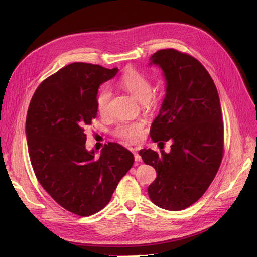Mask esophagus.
I'll return each instance as SVG.
<instances>
[{
	"instance_id": "obj_1",
	"label": "esophagus",
	"mask_w": 257,
	"mask_h": 257,
	"mask_svg": "<svg viewBox=\"0 0 257 257\" xmlns=\"http://www.w3.org/2000/svg\"><path fill=\"white\" fill-rule=\"evenodd\" d=\"M133 154H134V159H136L137 163H140V161H142V156H141L138 152L134 151V152H133Z\"/></svg>"
}]
</instances>
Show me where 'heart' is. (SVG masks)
<instances>
[{
    "label": "heart",
    "instance_id": "b5f03b06",
    "mask_svg": "<svg viewBox=\"0 0 257 257\" xmlns=\"http://www.w3.org/2000/svg\"><path fill=\"white\" fill-rule=\"evenodd\" d=\"M118 85L141 103L150 104L152 102L153 85L151 80L136 70H131L121 76L118 80ZM111 92L109 89L103 88L99 91L96 99V106L101 115L108 113ZM144 123L142 121H121L114 128L113 134L127 143L137 144L142 139Z\"/></svg>",
    "mask_w": 257,
    "mask_h": 257
}]
</instances>
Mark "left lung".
<instances>
[{"label": "left lung", "mask_w": 257, "mask_h": 257, "mask_svg": "<svg viewBox=\"0 0 257 257\" xmlns=\"http://www.w3.org/2000/svg\"><path fill=\"white\" fill-rule=\"evenodd\" d=\"M150 64L161 67L166 97L153 120V142L173 141L171 152L140 151L157 177L148 187L153 203L178 211L194 204L218 173L224 153V127L219 93L205 67L175 49L159 50Z\"/></svg>", "instance_id": "left-lung-1"}]
</instances>
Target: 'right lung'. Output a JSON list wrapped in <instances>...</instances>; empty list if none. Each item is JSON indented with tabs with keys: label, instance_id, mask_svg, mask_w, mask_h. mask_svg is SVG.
Listing matches in <instances>:
<instances>
[{
	"label": "right lung",
	"instance_id": "right-lung-1",
	"mask_svg": "<svg viewBox=\"0 0 257 257\" xmlns=\"http://www.w3.org/2000/svg\"><path fill=\"white\" fill-rule=\"evenodd\" d=\"M117 67L74 62L39 84L26 118L31 165L38 182L64 209L87 217L103 209L134 157L117 143L100 157L85 148L84 130L97 116L98 89Z\"/></svg>",
	"mask_w": 257,
	"mask_h": 257
}]
</instances>
